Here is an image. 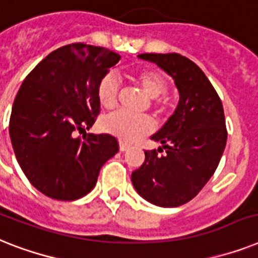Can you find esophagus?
<instances>
[{"label":"esophagus","mask_w":258,"mask_h":258,"mask_svg":"<svg viewBox=\"0 0 258 258\" xmlns=\"http://www.w3.org/2000/svg\"><path fill=\"white\" fill-rule=\"evenodd\" d=\"M128 147H130L128 144L124 143V142H120V143H119V150L122 151V152H123V151L128 150Z\"/></svg>","instance_id":"obj_1"}]
</instances>
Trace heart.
<instances>
[{
	"label": "heart",
	"mask_w": 258,
	"mask_h": 258,
	"mask_svg": "<svg viewBox=\"0 0 258 258\" xmlns=\"http://www.w3.org/2000/svg\"><path fill=\"white\" fill-rule=\"evenodd\" d=\"M134 81L142 87L144 93L151 99H156L167 91L168 85L160 73L154 70L139 71L134 75ZM98 99L106 108H112L116 104L119 93V81L112 74H108L100 79L98 85ZM104 130L119 139L131 142L136 138L150 133L152 130V122L146 115H131L125 111H116L104 119Z\"/></svg>",
	"instance_id": "b5f03b06"
}]
</instances>
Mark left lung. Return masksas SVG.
Returning <instances> with one entry per match:
<instances>
[{
  "instance_id": "8db88e82",
  "label": "left lung",
  "mask_w": 258,
  "mask_h": 258,
  "mask_svg": "<svg viewBox=\"0 0 258 258\" xmlns=\"http://www.w3.org/2000/svg\"><path fill=\"white\" fill-rule=\"evenodd\" d=\"M172 77L179 103L151 139L162 144L144 151L131 175L136 192L151 204L173 208L196 196L216 171L227 144L223 103L212 83L192 60L176 53L140 54ZM166 151L164 155L158 152Z\"/></svg>"
}]
</instances>
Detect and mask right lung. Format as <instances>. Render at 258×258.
Here are the masks:
<instances>
[{"mask_svg":"<svg viewBox=\"0 0 258 258\" xmlns=\"http://www.w3.org/2000/svg\"><path fill=\"white\" fill-rule=\"evenodd\" d=\"M119 59L104 47L71 43L42 59L21 85L10 139L25 176L46 196L63 202L83 198L95 187L102 165L119 151L116 138L108 134L75 136L95 122L98 85Z\"/></svg>","mask_w":258,"mask_h":258,"instance_id":"right-lung-1","label":"right lung"}]
</instances>
